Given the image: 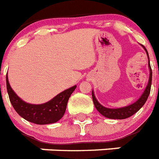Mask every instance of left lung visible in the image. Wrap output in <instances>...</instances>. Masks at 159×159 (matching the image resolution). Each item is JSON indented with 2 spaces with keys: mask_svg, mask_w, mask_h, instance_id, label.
Wrapping results in <instances>:
<instances>
[{
  "mask_svg": "<svg viewBox=\"0 0 159 159\" xmlns=\"http://www.w3.org/2000/svg\"><path fill=\"white\" fill-rule=\"evenodd\" d=\"M143 46V45H142ZM143 48L145 50L147 56L148 58V68H149V78H148V84L146 86L145 89H144L143 94L140 96L139 99L137 100L136 102H134V103L130 104L129 106L124 107H120V108H107L105 107L102 105L98 102L96 99V98L94 96L93 91H92V98L94 106L96 107L98 111H99L100 113L102 116H104L105 117L110 118V119H125L131 116L132 115H134L135 112L139 111V109L141 108L142 107L144 106V104L145 103V102L148 99V97L149 93H150V89H151V84H152V70H151L150 64H149V57H148V53L146 50V48L143 46Z\"/></svg>",
  "mask_w": 159,
  "mask_h": 159,
  "instance_id": "left-lung-1",
  "label": "left lung"
}]
</instances>
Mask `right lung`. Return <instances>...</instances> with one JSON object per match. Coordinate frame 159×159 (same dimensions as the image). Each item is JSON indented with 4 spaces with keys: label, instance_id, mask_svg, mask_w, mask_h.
Masks as SVG:
<instances>
[{
    "label": "right lung",
    "instance_id": "right-lung-1",
    "mask_svg": "<svg viewBox=\"0 0 159 159\" xmlns=\"http://www.w3.org/2000/svg\"><path fill=\"white\" fill-rule=\"evenodd\" d=\"M6 88L10 101L19 115L25 120L38 125L55 123L65 114L66 105L76 85L64 90L48 102L43 104H30L23 101L11 89L6 75Z\"/></svg>",
    "mask_w": 159,
    "mask_h": 159
}]
</instances>
